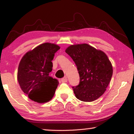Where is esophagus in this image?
<instances>
[{
  "mask_svg": "<svg viewBox=\"0 0 134 134\" xmlns=\"http://www.w3.org/2000/svg\"><path fill=\"white\" fill-rule=\"evenodd\" d=\"M61 82H63V83L67 82V77H66V76H64V77L63 78L61 79Z\"/></svg>",
  "mask_w": 134,
  "mask_h": 134,
  "instance_id": "1",
  "label": "esophagus"
}]
</instances>
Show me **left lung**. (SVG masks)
<instances>
[{"instance_id": "1", "label": "left lung", "mask_w": 134, "mask_h": 134, "mask_svg": "<svg viewBox=\"0 0 134 134\" xmlns=\"http://www.w3.org/2000/svg\"><path fill=\"white\" fill-rule=\"evenodd\" d=\"M65 52L73 59L79 74V83L72 87L76 97L85 102L100 97L113 75L111 63L106 54L86 43L70 46Z\"/></svg>"}]
</instances>
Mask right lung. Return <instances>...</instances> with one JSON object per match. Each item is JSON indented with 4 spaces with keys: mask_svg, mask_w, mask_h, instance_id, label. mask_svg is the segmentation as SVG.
Here are the masks:
<instances>
[{
    "mask_svg": "<svg viewBox=\"0 0 134 134\" xmlns=\"http://www.w3.org/2000/svg\"><path fill=\"white\" fill-rule=\"evenodd\" d=\"M60 47L50 43L41 44L25 54L20 61L17 79L21 90L30 99L39 103L52 98L59 82L49 76L52 61Z\"/></svg>",
    "mask_w": 134,
    "mask_h": 134,
    "instance_id": "obj_1",
    "label": "right lung"
}]
</instances>
